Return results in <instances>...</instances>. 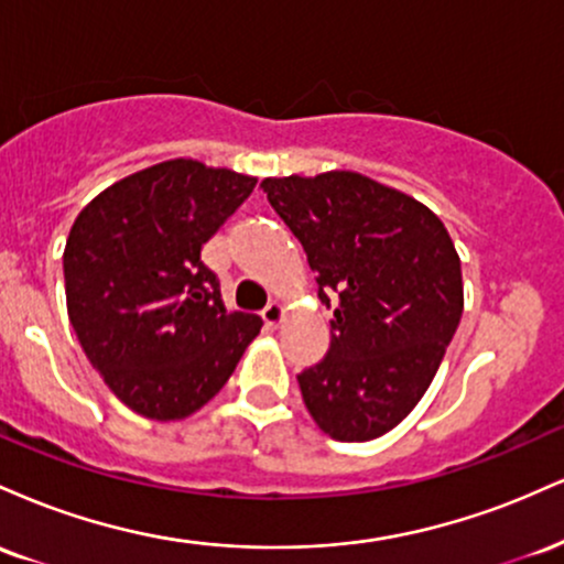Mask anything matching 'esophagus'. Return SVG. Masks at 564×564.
<instances>
[{"label":"esophagus","mask_w":564,"mask_h":564,"mask_svg":"<svg viewBox=\"0 0 564 564\" xmlns=\"http://www.w3.org/2000/svg\"><path fill=\"white\" fill-rule=\"evenodd\" d=\"M262 321L268 323L270 328H278L283 321H286V307H283V304L278 300H273L268 304V307L262 310Z\"/></svg>","instance_id":"34e87169"}]
</instances>
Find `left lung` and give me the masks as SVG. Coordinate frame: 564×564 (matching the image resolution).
Listing matches in <instances>:
<instances>
[{
    "label": "left lung",
    "instance_id": "1",
    "mask_svg": "<svg viewBox=\"0 0 564 564\" xmlns=\"http://www.w3.org/2000/svg\"><path fill=\"white\" fill-rule=\"evenodd\" d=\"M334 304L332 347L300 373L310 416L332 440L394 430L430 390L464 313L462 260L422 200L360 172L264 177Z\"/></svg>",
    "mask_w": 564,
    "mask_h": 564
}]
</instances>
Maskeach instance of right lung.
<instances>
[{
    "mask_svg": "<svg viewBox=\"0 0 564 564\" xmlns=\"http://www.w3.org/2000/svg\"><path fill=\"white\" fill-rule=\"evenodd\" d=\"M254 185L251 174L170 159L108 185L70 225V326L108 390L140 416L196 413L260 334V315L228 313L200 262V246Z\"/></svg>",
    "mask_w": 564,
    "mask_h": 564,
    "instance_id": "right-lung-1",
    "label": "right lung"
}]
</instances>
